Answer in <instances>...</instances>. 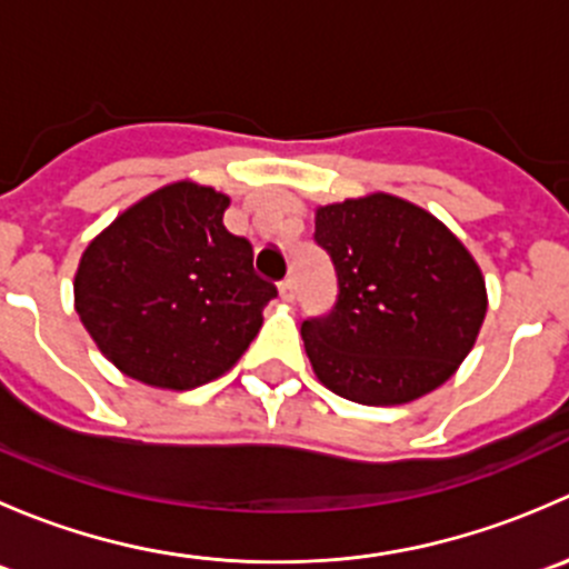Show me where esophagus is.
I'll return each instance as SVG.
<instances>
[{"label":"esophagus","mask_w":569,"mask_h":569,"mask_svg":"<svg viewBox=\"0 0 569 569\" xmlns=\"http://www.w3.org/2000/svg\"><path fill=\"white\" fill-rule=\"evenodd\" d=\"M280 300H286V302H291L295 300V295H297V283H295V278H286V280H280Z\"/></svg>","instance_id":"34e87169"}]
</instances>
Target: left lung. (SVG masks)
I'll return each instance as SVG.
<instances>
[{
  "instance_id": "8db88e82",
  "label": "left lung",
  "mask_w": 569,
  "mask_h": 569,
  "mask_svg": "<svg viewBox=\"0 0 569 569\" xmlns=\"http://www.w3.org/2000/svg\"><path fill=\"white\" fill-rule=\"evenodd\" d=\"M313 242L330 256L336 306L302 321L321 386L358 405H405L443 386L487 313L479 263L438 217L375 192L319 206Z\"/></svg>"
}]
</instances>
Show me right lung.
<instances>
[{
  "instance_id": "add662e5",
  "label": "right lung",
  "mask_w": 569,
  "mask_h": 569,
  "mask_svg": "<svg viewBox=\"0 0 569 569\" xmlns=\"http://www.w3.org/2000/svg\"><path fill=\"white\" fill-rule=\"evenodd\" d=\"M228 194L192 181L126 209L82 252L73 302L84 330L126 377L189 391L226 375L278 289L252 248L222 226Z\"/></svg>"
}]
</instances>
